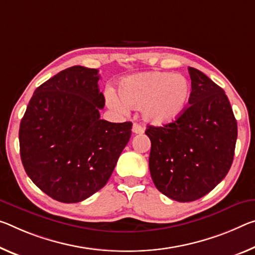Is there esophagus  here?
<instances>
[{"instance_id":"obj_1","label":"esophagus","mask_w":255,"mask_h":255,"mask_svg":"<svg viewBox=\"0 0 255 255\" xmlns=\"http://www.w3.org/2000/svg\"><path fill=\"white\" fill-rule=\"evenodd\" d=\"M132 132H134V134H143L144 128L138 124H134L132 125Z\"/></svg>"}]
</instances>
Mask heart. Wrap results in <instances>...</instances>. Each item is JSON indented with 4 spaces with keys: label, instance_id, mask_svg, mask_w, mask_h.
Here are the masks:
<instances>
[{
    "label": "heart",
    "instance_id": "1",
    "mask_svg": "<svg viewBox=\"0 0 255 255\" xmlns=\"http://www.w3.org/2000/svg\"><path fill=\"white\" fill-rule=\"evenodd\" d=\"M121 100L109 92L108 102L116 110L142 108L143 118L156 126L170 124L183 115L191 99V85L186 77L173 72H145L128 77L120 84Z\"/></svg>",
    "mask_w": 255,
    "mask_h": 255
}]
</instances>
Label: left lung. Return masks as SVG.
<instances>
[{"label": "left lung", "instance_id": "8db88e82", "mask_svg": "<svg viewBox=\"0 0 255 255\" xmlns=\"http://www.w3.org/2000/svg\"><path fill=\"white\" fill-rule=\"evenodd\" d=\"M188 72L189 107L177 120L145 131L153 183L178 202L201 199L225 178L237 139V121L224 90L195 68Z\"/></svg>", "mask_w": 255, "mask_h": 255}]
</instances>
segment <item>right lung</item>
<instances>
[{
	"mask_svg": "<svg viewBox=\"0 0 255 255\" xmlns=\"http://www.w3.org/2000/svg\"><path fill=\"white\" fill-rule=\"evenodd\" d=\"M99 70L75 66L36 88L19 128L28 177L59 202L77 203L100 191L131 135L130 121L100 119L106 100Z\"/></svg>",
	"mask_w": 255,
	"mask_h": 255,
	"instance_id": "1",
	"label": "right lung"
}]
</instances>
